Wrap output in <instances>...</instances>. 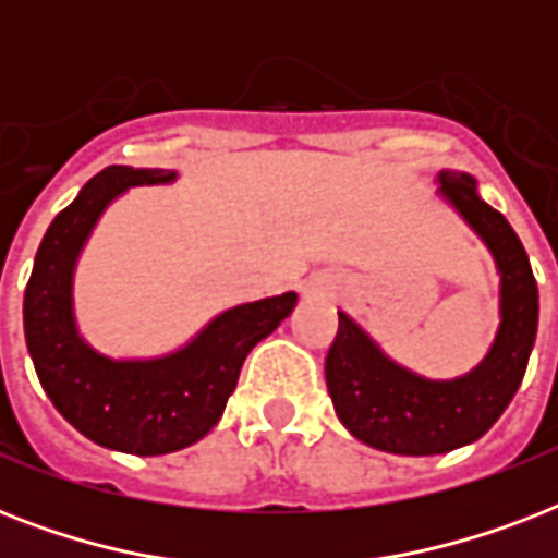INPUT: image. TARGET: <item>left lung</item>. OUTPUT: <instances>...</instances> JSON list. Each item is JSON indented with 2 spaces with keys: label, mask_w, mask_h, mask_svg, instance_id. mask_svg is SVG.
I'll use <instances>...</instances> for the list:
<instances>
[{
  "label": "left lung",
  "mask_w": 558,
  "mask_h": 558,
  "mask_svg": "<svg viewBox=\"0 0 558 558\" xmlns=\"http://www.w3.org/2000/svg\"><path fill=\"white\" fill-rule=\"evenodd\" d=\"M434 185L481 236L501 275V324L493 348L463 376L425 379L393 362L371 332L339 313V332L324 365L341 425L371 449L405 458L442 454L484 437L524 379L538 327L536 278L510 222L481 199L475 177L463 170H440Z\"/></svg>",
  "instance_id": "8db88e82"
}]
</instances>
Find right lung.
<instances>
[{
  "label": "right lung",
  "instance_id": "1",
  "mask_svg": "<svg viewBox=\"0 0 558 558\" xmlns=\"http://www.w3.org/2000/svg\"><path fill=\"white\" fill-rule=\"evenodd\" d=\"M177 170L112 165L86 182L48 226L34 257L22 322L31 362L54 408L83 437L126 454L187 449L219 423L240 367L278 330L295 292L214 315L187 344L153 359H112L83 339L74 318V269L98 219L130 187L170 185Z\"/></svg>",
  "mask_w": 558,
  "mask_h": 558
}]
</instances>
